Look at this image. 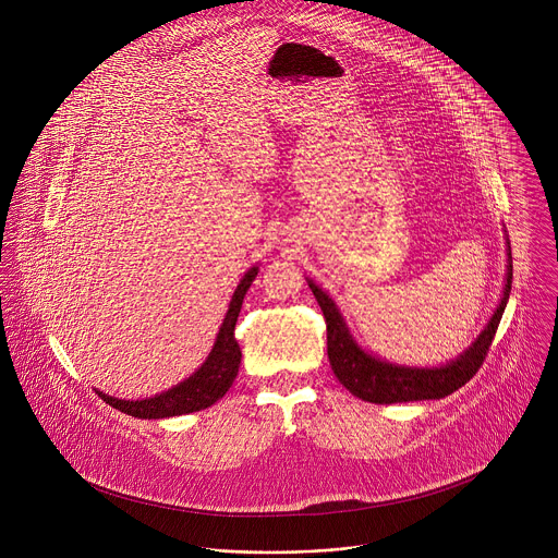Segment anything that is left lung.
<instances>
[{
  "mask_svg": "<svg viewBox=\"0 0 558 558\" xmlns=\"http://www.w3.org/2000/svg\"><path fill=\"white\" fill-rule=\"evenodd\" d=\"M511 257V248H509ZM513 279V264L509 259L507 283L496 314L478 335L477 341L453 363L436 369H416V367H399L393 363L374 359L365 354L352 339L339 316L335 303L319 290L314 281L310 288L318 301L319 310L326 319V348L328 361L337 376V380L354 396L372 403H401V401H418V399H440L462 389L483 365L489 345L494 341L496 328L502 318V312L509 301Z\"/></svg>",
  "mask_w": 558,
  "mask_h": 558,
  "instance_id": "1",
  "label": "left lung"
}]
</instances>
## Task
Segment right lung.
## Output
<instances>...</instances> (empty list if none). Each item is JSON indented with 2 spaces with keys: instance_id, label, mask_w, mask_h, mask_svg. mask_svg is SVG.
<instances>
[{
  "instance_id": "obj_1",
  "label": "right lung",
  "mask_w": 558,
  "mask_h": 558,
  "mask_svg": "<svg viewBox=\"0 0 558 558\" xmlns=\"http://www.w3.org/2000/svg\"><path fill=\"white\" fill-rule=\"evenodd\" d=\"M255 275H257V266L246 270V275L242 277V281L232 296L230 312L217 335L210 356L191 378H186L184 383L175 385L173 389L150 399L126 401V399L109 398V396L96 391L98 398L102 399L105 403H109L111 408H116L124 414L137 416V418H165V416L189 414V412L204 410L223 398L239 374L242 354H240V345L234 337V330H236L242 299H244L246 290L251 288Z\"/></svg>"
}]
</instances>
